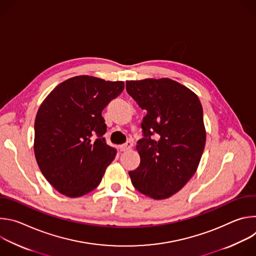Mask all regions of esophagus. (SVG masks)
<instances>
[{
	"label": "esophagus",
	"instance_id": "1",
	"mask_svg": "<svg viewBox=\"0 0 256 256\" xmlns=\"http://www.w3.org/2000/svg\"><path fill=\"white\" fill-rule=\"evenodd\" d=\"M132 140H128L126 144H122V146H120V151H122V152H126V151L130 150V149H132Z\"/></svg>",
	"mask_w": 256,
	"mask_h": 256
}]
</instances>
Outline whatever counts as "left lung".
I'll return each mask as SVG.
<instances>
[{
    "label": "left lung",
    "instance_id": "1",
    "mask_svg": "<svg viewBox=\"0 0 256 256\" xmlns=\"http://www.w3.org/2000/svg\"><path fill=\"white\" fill-rule=\"evenodd\" d=\"M126 92L147 110L138 140L140 166L130 171L140 194L164 200L179 192L196 173L204 144L206 130L198 97L170 79L126 81Z\"/></svg>",
    "mask_w": 256,
    "mask_h": 256
}]
</instances>
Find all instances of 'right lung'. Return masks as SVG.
I'll return each instance as SVG.
<instances>
[{
  "instance_id": "add662e5",
  "label": "right lung",
  "mask_w": 256,
  "mask_h": 256,
  "mask_svg": "<svg viewBox=\"0 0 256 256\" xmlns=\"http://www.w3.org/2000/svg\"><path fill=\"white\" fill-rule=\"evenodd\" d=\"M124 83L90 76L58 85L40 105L34 124V154L46 179L62 194L95 190L116 151L106 144L101 114Z\"/></svg>"
}]
</instances>
